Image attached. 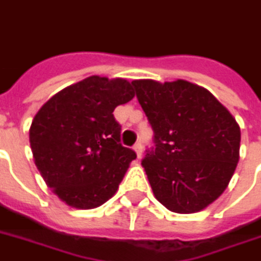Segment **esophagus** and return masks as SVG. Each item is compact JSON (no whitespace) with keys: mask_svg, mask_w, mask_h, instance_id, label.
<instances>
[{"mask_svg":"<svg viewBox=\"0 0 261 261\" xmlns=\"http://www.w3.org/2000/svg\"><path fill=\"white\" fill-rule=\"evenodd\" d=\"M134 150H136L137 156H138V158H141V155H142V145H141L140 142L134 145Z\"/></svg>","mask_w":261,"mask_h":261,"instance_id":"34e87169","label":"esophagus"}]
</instances>
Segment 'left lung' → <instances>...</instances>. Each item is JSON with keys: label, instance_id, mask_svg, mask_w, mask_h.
I'll return each instance as SVG.
<instances>
[{"label": "left lung", "instance_id": "1", "mask_svg": "<svg viewBox=\"0 0 261 261\" xmlns=\"http://www.w3.org/2000/svg\"><path fill=\"white\" fill-rule=\"evenodd\" d=\"M133 86L155 133V150L141 163L155 198L174 213L203 210L225 191L237 169L239 124L194 83L134 80Z\"/></svg>", "mask_w": 261, "mask_h": 261}]
</instances>
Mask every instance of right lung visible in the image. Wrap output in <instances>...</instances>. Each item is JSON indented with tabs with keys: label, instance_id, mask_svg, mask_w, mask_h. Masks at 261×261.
Returning a JSON list of instances; mask_svg holds the SVG:
<instances>
[{
	"label": "right lung",
	"instance_id": "1",
	"mask_svg": "<svg viewBox=\"0 0 261 261\" xmlns=\"http://www.w3.org/2000/svg\"><path fill=\"white\" fill-rule=\"evenodd\" d=\"M136 96L124 79L90 76L63 88L36 113L33 159L52 192L76 209H95L116 194L136 152L120 144L116 106Z\"/></svg>",
	"mask_w": 261,
	"mask_h": 261
}]
</instances>
